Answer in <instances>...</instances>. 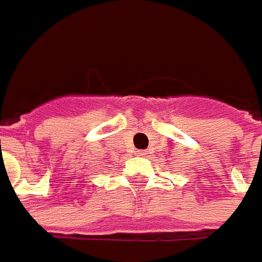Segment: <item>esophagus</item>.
<instances>
[{"label": "esophagus", "mask_w": 262, "mask_h": 262, "mask_svg": "<svg viewBox=\"0 0 262 262\" xmlns=\"http://www.w3.org/2000/svg\"><path fill=\"white\" fill-rule=\"evenodd\" d=\"M148 154H149L148 149H139V151H138V156H141V157H146Z\"/></svg>", "instance_id": "obj_1"}]
</instances>
